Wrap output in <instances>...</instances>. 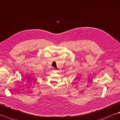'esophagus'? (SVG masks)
Returning <instances> with one entry per match:
<instances>
[{
	"mask_svg": "<svg viewBox=\"0 0 120 120\" xmlns=\"http://www.w3.org/2000/svg\"><path fill=\"white\" fill-rule=\"evenodd\" d=\"M52 71H53V72H57V70H56V69H52Z\"/></svg>",
	"mask_w": 120,
	"mask_h": 120,
	"instance_id": "esophagus-1",
	"label": "esophagus"
}]
</instances>
